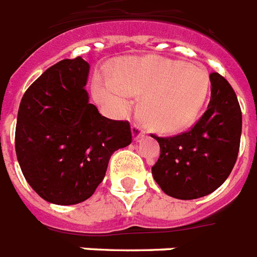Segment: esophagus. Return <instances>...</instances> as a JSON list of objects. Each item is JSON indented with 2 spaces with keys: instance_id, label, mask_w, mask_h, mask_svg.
Listing matches in <instances>:
<instances>
[{
  "instance_id": "obj_1",
  "label": "esophagus",
  "mask_w": 257,
  "mask_h": 257,
  "mask_svg": "<svg viewBox=\"0 0 257 257\" xmlns=\"http://www.w3.org/2000/svg\"><path fill=\"white\" fill-rule=\"evenodd\" d=\"M133 137H134V141H139V139L145 137V130L142 128V126L138 124V123L133 124Z\"/></svg>"
}]
</instances>
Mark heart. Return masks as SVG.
<instances>
[{"instance_id": "obj_1", "label": "heart", "mask_w": 257, "mask_h": 257, "mask_svg": "<svg viewBox=\"0 0 257 257\" xmlns=\"http://www.w3.org/2000/svg\"><path fill=\"white\" fill-rule=\"evenodd\" d=\"M208 89L210 77L202 67L145 57L123 62L116 78H104L98 85V94L118 108L130 104L133 93L145 95L141 103L143 120L158 131L174 133L198 115Z\"/></svg>"}]
</instances>
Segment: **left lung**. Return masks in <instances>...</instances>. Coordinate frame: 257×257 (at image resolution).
Returning <instances> with one entry per match:
<instances>
[{
  "label": "left lung",
  "mask_w": 257,
  "mask_h": 257,
  "mask_svg": "<svg viewBox=\"0 0 257 257\" xmlns=\"http://www.w3.org/2000/svg\"><path fill=\"white\" fill-rule=\"evenodd\" d=\"M211 99L191 130L157 137L161 157L151 171L164 194L191 200L224 183L237 159L241 110L235 91L219 73L210 74Z\"/></svg>",
  "instance_id": "1"
}]
</instances>
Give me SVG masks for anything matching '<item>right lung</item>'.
Masks as SVG:
<instances>
[{"label": "right lung", "mask_w": 257, "mask_h": 257, "mask_svg": "<svg viewBox=\"0 0 257 257\" xmlns=\"http://www.w3.org/2000/svg\"><path fill=\"white\" fill-rule=\"evenodd\" d=\"M81 57L49 67L24 94L16 153L25 179L46 202H85L103 180L112 153L131 143L130 123L100 115L85 90Z\"/></svg>", "instance_id": "1"}]
</instances>
